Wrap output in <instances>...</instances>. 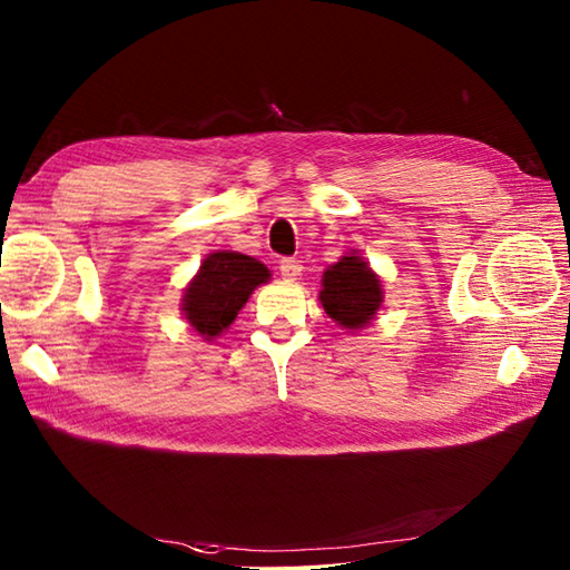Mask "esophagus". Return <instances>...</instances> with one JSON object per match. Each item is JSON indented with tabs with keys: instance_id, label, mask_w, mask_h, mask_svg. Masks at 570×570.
Instances as JSON below:
<instances>
[{
	"instance_id": "obj_1",
	"label": "esophagus",
	"mask_w": 570,
	"mask_h": 570,
	"mask_svg": "<svg viewBox=\"0 0 570 570\" xmlns=\"http://www.w3.org/2000/svg\"><path fill=\"white\" fill-rule=\"evenodd\" d=\"M301 269H304V264L294 257H284L282 262H278V272H282V276L288 278V282H294V278L301 274Z\"/></svg>"
}]
</instances>
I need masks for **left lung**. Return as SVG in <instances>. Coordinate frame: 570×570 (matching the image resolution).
Segmentation results:
<instances>
[{
  "mask_svg": "<svg viewBox=\"0 0 570 570\" xmlns=\"http://www.w3.org/2000/svg\"><path fill=\"white\" fill-rule=\"evenodd\" d=\"M321 304L345 328H362L382 304L380 278L360 257H343L323 274Z\"/></svg>",
  "mask_w": 570,
  "mask_h": 570,
  "instance_id": "8db88e82",
  "label": "left lung"
}]
</instances>
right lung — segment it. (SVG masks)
I'll list each match as a JSON object with an SVG mask.
<instances>
[{"instance_id":"add662e5","label":"right lung","mask_w":570,"mask_h":570,"mask_svg":"<svg viewBox=\"0 0 570 570\" xmlns=\"http://www.w3.org/2000/svg\"><path fill=\"white\" fill-rule=\"evenodd\" d=\"M269 278V269L239 252H215L200 264L184 296L188 323L205 341L220 335L237 318L249 294Z\"/></svg>"}]
</instances>
